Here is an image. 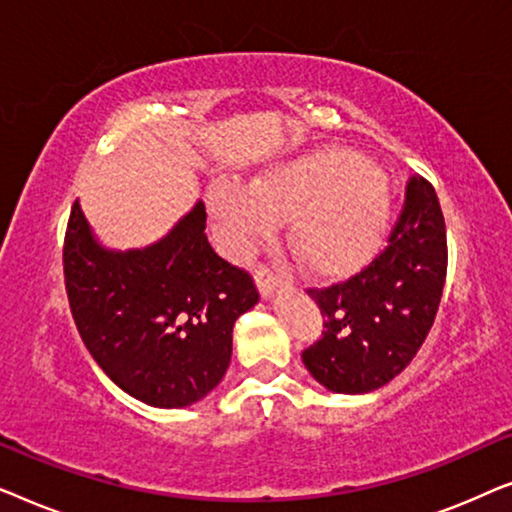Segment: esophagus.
<instances>
[{"label":"esophagus","mask_w":512,"mask_h":512,"mask_svg":"<svg viewBox=\"0 0 512 512\" xmlns=\"http://www.w3.org/2000/svg\"><path fill=\"white\" fill-rule=\"evenodd\" d=\"M254 279H256V284H258V291L263 293V298H268L272 291H275V286H277V275L275 272H272V268L270 265H265V263H261L256 268V272H254Z\"/></svg>","instance_id":"1"}]
</instances>
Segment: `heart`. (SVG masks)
<instances>
[{"instance_id":"1","label":"heart","mask_w":512,"mask_h":512,"mask_svg":"<svg viewBox=\"0 0 512 512\" xmlns=\"http://www.w3.org/2000/svg\"><path fill=\"white\" fill-rule=\"evenodd\" d=\"M212 209L235 247L289 224V249L321 277H347L370 263L389 219L387 181L366 158L319 149L282 160L249 186L219 181Z\"/></svg>"}]
</instances>
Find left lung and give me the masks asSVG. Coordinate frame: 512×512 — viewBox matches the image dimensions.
<instances>
[{"label": "left lung", "mask_w": 512, "mask_h": 512, "mask_svg": "<svg viewBox=\"0 0 512 512\" xmlns=\"http://www.w3.org/2000/svg\"><path fill=\"white\" fill-rule=\"evenodd\" d=\"M445 275L443 209L431 181L412 174L387 247L345 282L307 289L324 331L303 349L305 368L338 394H366L389 384L429 335Z\"/></svg>", "instance_id": "obj_1"}]
</instances>
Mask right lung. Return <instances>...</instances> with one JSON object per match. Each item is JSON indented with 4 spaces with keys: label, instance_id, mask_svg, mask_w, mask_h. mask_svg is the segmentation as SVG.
<instances>
[{
    "label": "right lung",
    "instance_id": "1",
    "mask_svg": "<svg viewBox=\"0 0 512 512\" xmlns=\"http://www.w3.org/2000/svg\"><path fill=\"white\" fill-rule=\"evenodd\" d=\"M198 202L172 233L146 249L107 251L79 202L67 221L62 268L74 324L104 373L156 408L205 398L233 354V326L258 303L247 270L209 244Z\"/></svg>",
    "mask_w": 512,
    "mask_h": 512
}]
</instances>
